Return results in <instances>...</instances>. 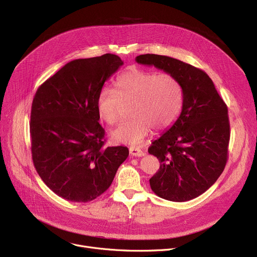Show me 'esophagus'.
Wrapping results in <instances>:
<instances>
[{
    "label": "esophagus",
    "mask_w": 257,
    "mask_h": 257,
    "mask_svg": "<svg viewBox=\"0 0 257 257\" xmlns=\"http://www.w3.org/2000/svg\"><path fill=\"white\" fill-rule=\"evenodd\" d=\"M129 152H130L131 156H136V157H142L145 155L144 151H142L141 149H139V148H136V147H131L129 149Z\"/></svg>",
    "instance_id": "34e87169"
}]
</instances>
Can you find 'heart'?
Masks as SVG:
<instances>
[{
  "label": "heart",
  "mask_w": 257,
  "mask_h": 257,
  "mask_svg": "<svg viewBox=\"0 0 257 257\" xmlns=\"http://www.w3.org/2000/svg\"><path fill=\"white\" fill-rule=\"evenodd\" d=\"M183 100V87L177 77L133 67L117 77L114 90L106 86L100 89L96 107L99 116L113 125L119 118L120 103L131 102L132 117L112 130L110 138L118 144L140 146L152 127L166 130L177 120Z\"/></svg>",
  "instance_id": "heart-1"
}]
</instances>
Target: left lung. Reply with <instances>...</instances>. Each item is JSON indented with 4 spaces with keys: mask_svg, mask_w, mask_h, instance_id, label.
<instances>
[{
    "mask_svg": "<svg viewBox=\"0 0 257 257\" xmlns=\"http://www.w3.org/2000/svg\"><path fill=\"white\" fill-rule=\"evenodd\" d=\"M136 60L177 77L184 91L179 117L148 150L160 163L150 179L152 191L173 202L197 198L218 180L227 163L230 139L227 106L202 70L155 54L140 55Z\"/></svg>",
    "mask_w": 257,
    "mask_h": 257,
    "instance_id": "left-lung-1",
    "label": "left lung"
}]
</instances>
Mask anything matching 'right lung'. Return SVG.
Masks as SVG:
<instances>
[{
  "label": "right lung",
  "instance_id": "right-lung-1",
  "mask_svg": "<svg viewBox=\"0 0 257 257\" xmlns=\"http://www.w3.org/2000/svg\"><path fill=\"white\" fill-rule=\"evenodd\" d=\"M121 59L114 54L76 59L40 85L30 116L34 167L47 186L71 202H89L113 181L127 147L104 148L96 100Z\"/></svg>",
  "mask_w": 257,
  "mask_h": 257
}]
</instances>
